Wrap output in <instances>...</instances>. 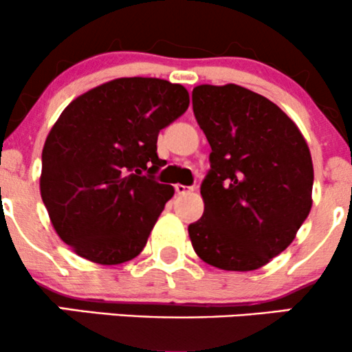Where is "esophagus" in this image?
<instances>
[{
  "instance_id": "1",
  "label": "esophagus",
  "mask_w": 352,
  "mask_h": 352,
  "mask_svg": "<svg viewBox=\"0 0 352 352\" xmlns=\"http://www.w3.org/2000/svg\"><path fill=\"white\" fill-rule=\"evenodd\" d=\"M193 187H188V185H182V184H177L175 185V192L179 193V195H185V193L192 192Z\"/></svg>"
}]
</instances>
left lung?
I'll return each instance as SVG.
<instances>
[{"label":"left lung","mask_w":352,"mask_h":352,"mask_svg":"<svg viewBox=\"0 0 352 352\" xmlns=\"http://www.w3.org/2000/svg\"><path fill=\"white\" fill-rule=\"evenodd\" d=\"M192 106L212 147L204 215L188 225L193 250L227 272L261 268L309 215L308 144L276 104L236 84L197 86Z\"/></svg>","instance_id":"left-lung-1"}]
</instances>
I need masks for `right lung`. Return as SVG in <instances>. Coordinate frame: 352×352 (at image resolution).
I'll return each mask as SVG.
<instances>
[{"mask_svg": "<svg viewBox=\"0 0 352 352\" xmlns=\"http://www.w3.org/2000/svg\"><path fill=\"white\" fill-rule=\"evenodd\" d=\"M187 89L122 78L63 111L43 148L41 197L60 240L79 256L119 265L144 250L173 195L155 173L157 137L188 109Z\"/></svg>", "mask_w": 352, "mask_h": 352, "instance_id": "add662e5", "label": "right lung"}]
</instances>
